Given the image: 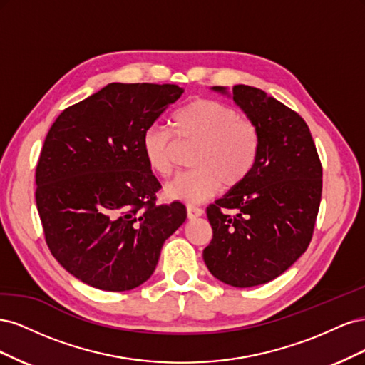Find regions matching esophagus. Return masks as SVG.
Instances as JSON below:
<instances>
[{"label": "esophagus", "mask_w": 365, "mask_h": 365, "mask_svg": "<svg viewBox=\"0 0 365 365\" xmlns=\"http://www.w3.org/2000/svg\"><path fill=\"white\" fill-rule=\"evenodd\" d=\"M204 215V210L200 207H195V205H187V217L189 219H195V217H200Z\"/></svg>", "instance_id": "1"}]
</instances>
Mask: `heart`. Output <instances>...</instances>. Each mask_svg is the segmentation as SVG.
Instances as JSON below:
<instances>
[{"mask_svg": "<svg viewBox=\"0 0 365 365\" xmlns=\"http://www.w3.org/2000/svg\"><path fill=\"white\" fill-rule=\"evenodd\" d=\"M178 143L196 146L192 164L165 185L169 200L187 204L202 202L220 185L233 189L256 168L260 153V132L252 120L240 117L235 108L210 98H195L173 115L172 130L161 125L148 128L141 146L152 172L170 176L176 168Z\"/></svg>", "mask_w": 365, "mask_h": 365, "instance_id": "obj_1", "label": "heart"}]
</instances>
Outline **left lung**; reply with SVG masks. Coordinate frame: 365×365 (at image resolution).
Listing matches in <instances>:
<instances>
[{
    "label": "left lung",
    "instance_id": "obj_1",
    "mask_svg": "<svg viewBox=\"0 0 365 365\" xmlns=\"http://www.w3.org/2000/svg\"><path fill=\"white\" fill-rule=\"evenodd\" d=\"M233 101L257 125L260 153L248 178L207 207L213 239L202 256L217 280L250 288L279 277L311 244L323 168L309 126L291 108L248 85L233 86Z\"/></svg>",
    "mask_w": 365,
    "mask_h": 365
}]
</instances>
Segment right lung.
Listing matches in <instances>:
<instances>
[{"label":"right lung","instance_id":"1","mask_svg":"<svg viewBox=\"0 0 365 365\" xmlns=\"http://www.w3.org/2000/svg\"><path fill=\"white\" fill-rule=\"evenodd\" d=\"M182 91L175 83H109L63 109L43 141L35 175L43 236L53 257L97 289L145 283L187 217L180 202L157 204L161 184L141 146Z\"/></svg>","mask_w":365,"mask_h":365}]
</instances>
